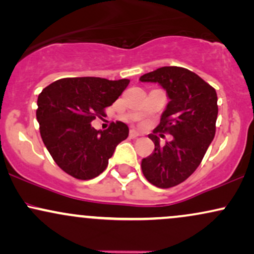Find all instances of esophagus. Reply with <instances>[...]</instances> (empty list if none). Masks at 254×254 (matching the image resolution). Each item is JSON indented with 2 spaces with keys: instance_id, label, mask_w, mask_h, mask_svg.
<instances>
[{
  "instance_id": "34e87169",
  "label": "esophagus",
  "mask_w": 254,
  "mask_h": 254,
  "mask_svg": "<svg viewBox=\"0 0 254 254\" xmlns=\"http://www.w3.org/2000/svg\"><path fill=\"white\" fill-rule=\"evenodd\" d=\"M130 137H131V138H138L139 133L137 132L136 130H131V131H130Z\"/></svg>"
}]
</instances>
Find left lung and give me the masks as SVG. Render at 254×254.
<instances>
[{
	"label": "left lung",
	"instance_id": "8db88e82",
	"mask_svg": "<svg viewBox=\"0 0 254 254\" xmlns=\"http://www.w3.org/2000/svg\"><path fill=\"white\" fill-rule=\"evenodd\" d=\"M139 81L159 83L170 99L160 124L149 135L155 149L142 160V172L157 188H173L197 170L214 139L218 113L216 90L180 66H162L142 75ZM156 132L170 133L174 139L160 146Z\"/></svg>",
	"mask_w": 254,
	"mask_h": 254
}]
</instances>
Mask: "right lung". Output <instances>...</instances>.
Returning a JSON list of instances; mask_svg holds the SVG:
<instances>
[{"mask_svg":"<svg viewBox=\"0 0 254 254\" xmlns=\"http://www.w3.org/2000/svg\"><path fill=\"white\" fill-rule=\"evenodd\" d=\"M130 80L69 77L55 81L38 97L40 136L52 159L69 176L88 180L103 173L116 147L129 136L123 122L95 130V118L105 117Z\"/></svg>","mask_w":254,"mask_h":254,"instance_id":"obj_1","label":"right lung"}]
</instances>
